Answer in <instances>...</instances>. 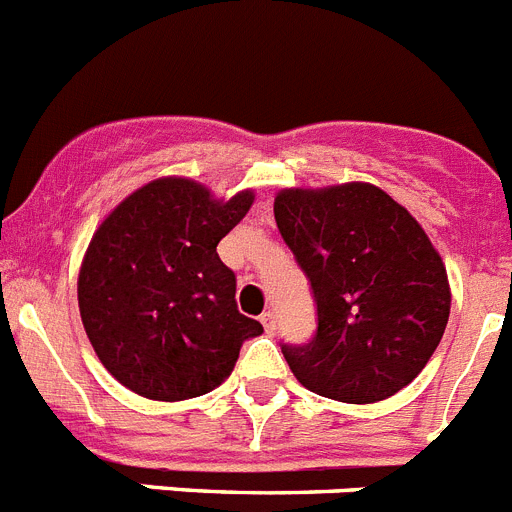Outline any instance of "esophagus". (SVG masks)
Here are the masks:
<instances>
[{
    "instance_id": "esophagus-1",
    "label": "esophagus",
    "mask_w": 512,
    "mask_h": 512,
    "mask_svg": "<svg viewBox=\"0 0 512 512\" xmlns=\"http://www.w3.org/2000/svg\"><path fill=\"white\" fill-rule=\"evenodd\" d=\"M261 323H264L266 333H271V336H274V333H277V312L274 310L264 312V315H261Z\"/></svg>"
}]
</instances>
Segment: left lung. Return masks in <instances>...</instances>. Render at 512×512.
Segmentation results:
<instances>
[{
  "label": "left lung",
  "mask_w": 512,
  "mask_h": 512,
  "mask_svg": "<svg viewBox=\"0 0 512 512\" xmlns=\"http://www.w3.org/2000/svg\"><path fill=\"white\" fill-rule=\"evenodd\" d=\"M274 217L318 307L307 343H282L315 395L366 405L413 382L443 338L446 266L418 220L372 184L284 189Z\"/></svg>",
  "instance_id": "left-lung-1"
}]
</instances>
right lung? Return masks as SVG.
Listing matches in <instances>:
<instances>
[{"instance_id":"obj_1","label":"right lung","mask_w":512,"mask_h":512,"mask_svg":"<svg viewBox=\"0 0 512 512\" xmlns=\"http://www.w3.org/2000/svg\"><path fill=\"white\" fill-rule=\"evenodd\" d=\"M253 192L212 200L189 179H156L99 225L79 271L81 323L104 369L148 400L212 392L241 346L264 333L235 305V274L217 243Z\"/></svg>"}]
</instances>
